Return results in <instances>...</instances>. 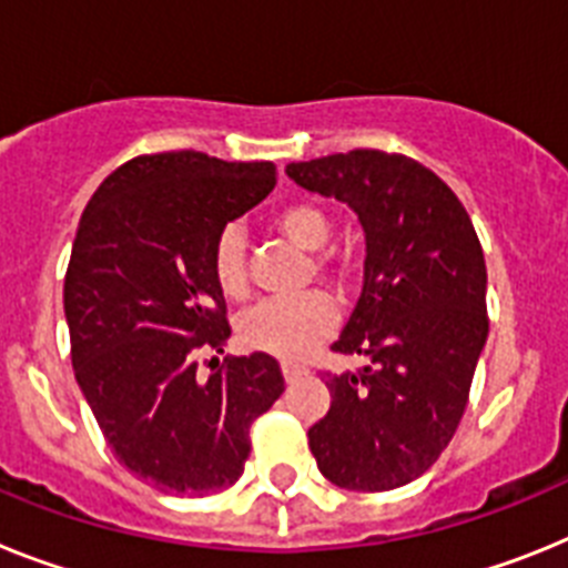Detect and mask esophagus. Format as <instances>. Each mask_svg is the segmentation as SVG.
<instances>
[{
	"label": "esophagus",
	"instance_id": "obj_1",
	"mask_svg": "<svg viewBox=\"0 0 568 568\" xmlns=\"http://www.w3.org/2000/svg\"><path fill=\"white\" fill-rule=\"evenodd\" d=\"M305 374V366H297V363H283V377L288 379V383H294L297 377H303Z\"/></svg>",
	"mask_w": 568,
	"mask_h": 568
}]
</instances>
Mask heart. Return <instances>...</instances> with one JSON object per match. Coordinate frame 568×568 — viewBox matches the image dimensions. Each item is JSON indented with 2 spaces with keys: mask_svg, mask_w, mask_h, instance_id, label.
Wrapping results in <instances>:
<instances>
[{
  "mask_svg": "<svg viewBox=\"0 0 568 568\" xmlns=\"http://www.w3.org/2000/svg\"><path fill=\"white\" fill-rule=\"evenodd\" d=\"M274 231L303 251H320L332 240V216L317 202H291L274 214ZM325 271V263H317ZM211 274L225 297L240 300L248 291L245 236L236 225H225L211 251ZM337 325V308L325 294L314 291L297 300H265L240 317L236 334L251 352L300 359Z\"/></svg>",
  "mask_w": 568,
  "mask_h": 568,
  "instance_id": "1",
  "label": "heart"
}]
</instances>
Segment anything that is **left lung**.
<instances>
[{"mask_svg": "<svg viewBox=\"0 0 568 568\" xmlns=\"http://www.w3.org/2000/svg\"><path fill=\"white\" fill-rule=\"evenodd\" d=\"M285 174L345 202L366 234L363 291L332 348L372 363L325 374L332 408L308 446L339 489H397L434 466L468 403L489 337L480 240L455 191L403 154L359 148Z\"/></svg>", "mask_w": 568, "mask_h": 568, "instance_id": "obj_1", "label": "left lung"}]
</instances>
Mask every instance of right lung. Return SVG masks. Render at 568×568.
<instances>
[{
    "label": "right lung",
    "mask_w": 568,
    "mask_h": 568,
    "mask_svg": "<svg viewBox=\"0 0 568 568\" xmlns=\"http://www.w3.org/2000/svg\"><path fill=\"white\" fill-rule=\"evenodd\" d=\"M274 162L168 151L125 162L79 220L65 274L77 383L116 460L171 495H214L248 460V428L285 388L274 357L216 359L231 337L211 274L216 234L263 202ZM221 368L216 369L215 366Z\"/></svg>",
    "instance_id": "right-lung-1"
}]
</instances>
